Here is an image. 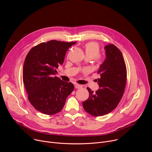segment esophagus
<instances>
[{"instance_id":"esophagus-1","label":"esophagus","mask_w":152,"mask_h":152,"mask_svg":"<svg viewBox=\"0 0 152 152\" xmlns=\"http://www.w3.org/2000/svg\"><path fill=\"white\" fill-rule=\"evenodd\" d=\"M75 88L78 89V88H80L82 87V85H80L79 84H77V83H75Z\"/></svg>"}]
</instances>
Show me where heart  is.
Returning <instances> with one entry per match:
<instances>
[{"instance_id": "b5f03b06", "label": "heart", "mask_w": 152, "mask_h": 152, "mask_svg": "<svg viewBox=\"0 0 152 152\" xmlns=\"http://www.w3.org/2000/svg\"><path fill=\"white\" fill-rule=\"evenodd\" d=\"M84 48L86 57H90L93 59L97 57L100 54V46L96 42L91 41L87 42L85 44Z\"/></svg>"}]
</instances>
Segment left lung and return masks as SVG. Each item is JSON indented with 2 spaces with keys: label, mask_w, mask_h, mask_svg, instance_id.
I'll return each mask as SVG.
<instances>
[{
  "label": "left lung",
  "mask_w": 152,
  "mask_h": 152,
  "mask_svg": "<svg viewBox=\"0 0 152 152\" xmlns=\"http://www.w3.org/2000/svg\"><path fill=\"white\" fill-rule=\"evenodd\" d=\"M106 58L100 65L97 80L99 89L94 92L89 88V98L82 102L84 110L93 116L111 113L120 102L126 86L127 72L121 51L114 45L104 46Z\"/></svg>",
  "instance_id": "obj_1"
}]
</instances>
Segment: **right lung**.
I'll use <instances>...</instances> for the list:
<instances>
[{
  "instance_id": "1",
  "label": "right lung",
  "mask_w": 152,
  "mask_h": 152,
  "mask_svg": "<svg viewBox=\"0 0 152 152\" xmlns=\"http://www.w3.org/2000/svg\"><path fill=\"white\" fill-rule=\"evenodd\" d=\"M76 42L56 40L41 42L32 48L23 65V80L28 100L37 111L53 115L62 110L74 90L71 82L55 76L70 47Z\"/></svg>"
}]
</instances>
